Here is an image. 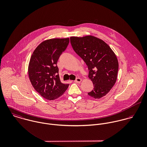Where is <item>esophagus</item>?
Here are the masks:
<instances>
[{
	"label": "esophagus",
	"instance_id": "34e87169",
	"mask_svg": "<svg viewBox=\"0 0 147 147\" xmlns=\"http://www.w3.org/2000/svg\"><path fill=\"white\" fill-rule=\"evenodd\" d=\"M82 80L80 78H76V80H75L74 82H75V83H80V82H82Z\"/></svg>",
	"mask_w": 147,
	"mask_h": 147
}]
</instances>
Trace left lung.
Returning a JSON list of instances; mask_svg holds the SVG:
<instances>
[{
	"mask_svg": "<svg viewBox=\"0 0 147 147\" xmlns=\"http://www.w3.org/2000/svg\"><path fill=\"white\" fill-rule=\"evenodd\" d=\"M70 42L88 66V77L94 86L88 94L94 98L105 96L117 79L119 64L115 53L104 41L92 36L71 37Z\"/></svg>",
	"mask_w": 147,
	"mask_h": 147,
	"instance_id": "left-lung-1",
	"label": "left lung"
}]
</instances>
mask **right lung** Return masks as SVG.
Listing matches in <instances>:
<instances>
[{
    "instance_id": "add662e5",
    "label": "right lung",
    "mask_w": 147,
    "mask_h": 147,
    "mask_svg": "<svg viewBox=\"0 0 147 147\" xmlns=\"http://www.w3.org/2000/svg\"><path fill=\"white\" fill-rule=\"evenodd\" d=\"M69 42L68 38L44 41L31 56L28 66L29 78L34 89L45 99L54 100L59 98L69 86L61 83L57 65Z\"/></svg>"
}]
</instances>
